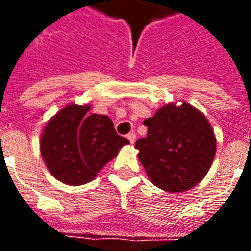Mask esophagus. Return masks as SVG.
<instances>
[{
	"label": "esophagus",
	"mask_w": 251,
	"mask_h": 251,
	"mask_svg": "<svg viewBox=\"0 0 251 251\" xmlns=\"http://www.w3.org/2000/svg\"><path fill=\"white\" fill-rule=\"evenodd\" d=\"M127 140L130 141V144H134L136 142V134L134 133H129L127 134Z\"/></svg>",
	"instance_id": "esophagus-1"
}]
</instances>
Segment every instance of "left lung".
<instances>
[{
	"label": "left lung",
	"mask_w": 251,
	"mask_h": 251,
	"mask_svg": "<svg viewBox=\"0 0 251 251\" xmlns=\"http://www.w3.org/2000/svg\"><path fill=\"white\" fill-rule=\"evenodd\" d=\"M171 102L144 121L145 138L137 140L138 160L148 177L168 192H185L204 179L214 163L216 137L210 121L187 102Z\"/></svg>",
	"instance_id": "8db88e82"
}]
</instances>
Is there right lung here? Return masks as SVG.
Here are the masks:
<instances>
[{
	"instance_id": "add662e5",
	"label": "right lung",
	"mask_w": 251,
	"mask_h": 251,
	"mask_svg": "<svg viewBox=\"0 0 251 251\" xmlns=\"http://www.w3.org/2000/svg\"><path fill=\"white\" fill-rule=\"evenodd\" d=\"M91 104L70 103L43 129L40 153L50 174L67 185H83L98 176L129 140L115 133L107 115L88 114Z\"/></svg>"
}]
</instances>
